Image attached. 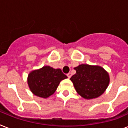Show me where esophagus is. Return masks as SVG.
Segmentation results:
<instances>
[{"label": "esophagus", "instance_id": "1", "mask_svg": "<svg viewBox=\"0 0 128 128\" xmlns=\"http://www.w3.org/2000/svg\"><path fill=\"white\" fill-rule=\"evenodd\" d=\"M67 76H68V78H70V77L72 76V73H71V72H69V73H68V74H67Z\"/></svg>", "mask_w": 128, "mask_h": 128}]
</instances>
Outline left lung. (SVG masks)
<instances>
[{"mask_svg": "<svg viewBox=\"0 0 128 128\" xmlns=\"http://www.w3.org/2000/svg\"><path fill=\"white\" fill-rule=\"evenodd\" d=\"M74 69L76 73L70 80L80 96L86 100L94 99L105 92L110 78L104 68L98 65L82 64Z\"/></svg>", "mask_w": 128, "mask_h": 128, "instance_id": "1", "label": "left lung"}]
</instances>
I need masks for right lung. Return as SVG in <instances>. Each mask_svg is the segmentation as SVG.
Here are the masks:
<instances>
[{"label": "right lung", "mask_w": 128, "mask_h": 128, "mask_svg": "<svg viewBox=\"0 0 128 128\" xmlns=\"http://www.w3.org/2000/svg\"><path fill=\"white\" fill-rule=\"evenodd\" d=\"M67 78L60 68L44 66L31 71L28 75L27 83L34 95L47 98L56 92L60 82Z\"/></svg>", "instance_id": "obj_1"}]
</instances>
